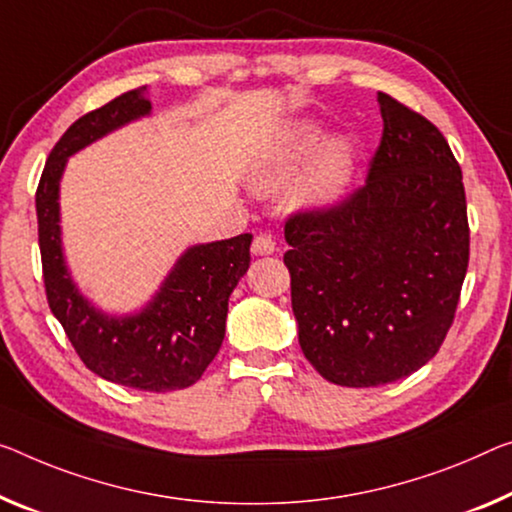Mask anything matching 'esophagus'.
<instances>
[{
  "instance_id": "esophagus-1",
  "label": "esophagus",
  "mask_w": 512,
  "mask_h": 512,
  "mask_svg": "<svg viewBox=\"0 0 512 512\" xmlns=\"http://www.w3.org/2000/svg\"><path fill=\"white\" fill-rule=\"evenodd\" d=\"M274 249H277V242L270 233H258L254 242H251V251H254L256 256H270L274 254Z\"/></svg>"
}]
</instances>
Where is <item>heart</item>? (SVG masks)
<instances>
[{
	"instance_id": "obj_1",
	"label": "heart",
	"mask_w": 512,
	"mask_h": 512,
	"mask_svg": "<svg viewBox=\"0 0 512 512\" xmlns=\"http://www.w3.org/2000/svg\"><path fill=\"white\" fill-rule=\"evenodd\" d=\"M322 132L313 123H302L288 132L272 146V151L258 160L254 169V183L265 190L279 187L283 180L293 176V171L309 157L320 144ZM355 151L348 139L338 137L327 141L313 157L304 174L290 187V201L295 206L313 208L325 206L341 196L352 174Z\"/></svg>"
}]
</instances>
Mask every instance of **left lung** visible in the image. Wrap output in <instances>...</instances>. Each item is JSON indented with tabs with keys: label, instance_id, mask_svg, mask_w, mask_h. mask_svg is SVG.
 Wrapping results in <instances>:
<instances>
[{
	"label": "left lung",
	"instance_id": "left-lung-1",
	"mask_svg": "<svg viewBox=\"0 0 512 512\" xmlns=\"http://www.w3.org/2000/svg\"><path fill=\"white\" fill-rule=\"evenodd\" d=\"M366 185L286 219L283 254L304 357L341 387L412 375L442 348L469 265L462 171L426 116L377 93Z\"/></svg>",
	"mask_w": 512,
	"mask_h": 512
}]
</instances>
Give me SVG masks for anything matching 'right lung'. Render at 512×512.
I'll use <instances>...</instances> for the list:
<instances>
[{
    "label": "right lung",
    "mask_w": 512,
    "mask_h": 512,
    "mask_svg": "<svg viewBox=\"0 0 512 512\" xmlns=\"http://www.w3.org/2000/svg\"><path fill=\"white\" fill-rule=\"evenodd\" d=\"M144 91L139 86L84 114L54 144L36 190L38 247L47 304L84 366L102 380L164 393L192 387L222 348L229 297L251 261V233L187 249L135 316H107L80 295L61 251L59 180L70 155L151 114Z\"/></svg>",
    "instance_id": "right-lung-1"
}]
</instances>
